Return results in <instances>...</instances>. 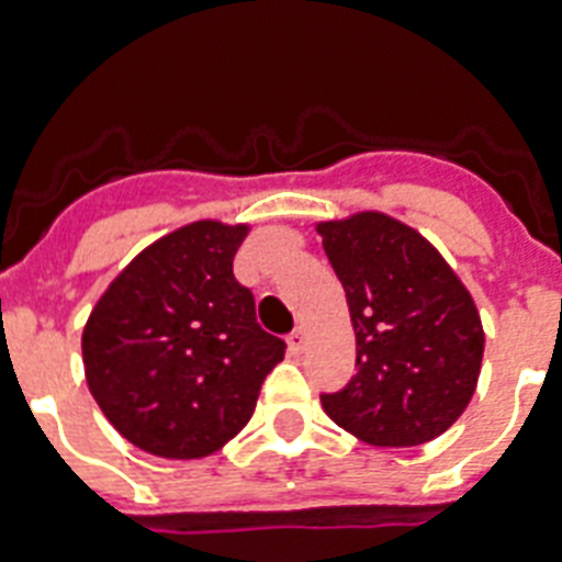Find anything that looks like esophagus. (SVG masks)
Instances as JSON below:
<instances>
[{
  "label": "esophagus",
  "instance_id": "esophagus-1",
  "mask_svg": "<svg viewBox=\"0 0 562 562\" xmlns=\"http://www.w3.org/2000/svg\"><path fill=\"white\" fill-rule=\"evenodd\" d=\"M306 341H308L306 329H303V326H297V329L289 335V350L291 352H303V350H306Z\"/></svg>",
  "mask_w": 562,
  "mask_h": 562
}]
</instances>
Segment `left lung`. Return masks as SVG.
<instances>
[{"label": "left lung", "instance_id": "obj_1", "mask_svg": "<svg viewBox=\"0 0 562 562\" xmlns=\"http://www.w3.org/2000/svg\"><path fill=\"white\" fill-rule=\"evenodd\" d=\"M350 306L356 375L324 411L370 446L435 440L470 405L484 329L470 291L417 229L382 212L317 224Z\"/></svg>", "mask_w": 562, "mask_h": 562}]
</instances>
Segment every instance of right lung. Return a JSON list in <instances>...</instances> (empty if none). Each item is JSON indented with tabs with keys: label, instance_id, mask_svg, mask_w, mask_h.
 Instances as JSON below:
<instances>
[{
	"label": "right lung",
	"instance_id": "right-lung-1",
	"mask_svg": "<svg viewBox=\"0 0 562 562\" xmlns=\"http://www.w3.org/2000/svg\"><path fill=\"white\" fill-rule=\"evenodd\" d=\"M247 227L194 221L145 247L92 308L81 350L116 431L160 458L218 452L254 414L285 341L233 277Z\"/></svg>",
	"mask_w": 562,
	"mask_h": 562
}]
</instances>
